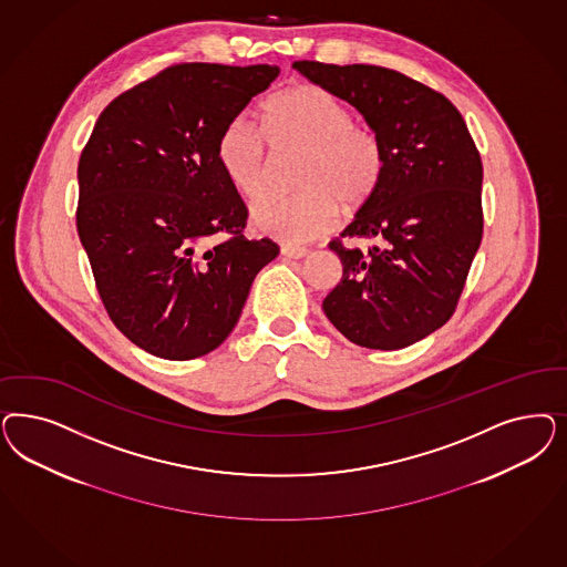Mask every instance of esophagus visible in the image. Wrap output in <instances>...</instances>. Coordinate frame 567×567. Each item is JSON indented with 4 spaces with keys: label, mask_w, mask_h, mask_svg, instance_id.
<instances>
[{
    "label": "esophagus",
    "mask_w": 567,
    "mask_h": 567,
    "mask_svg": "<svg viewBox=\"0 0 567 567\" xmlns=\"http://www.w3.org/2000/svg\"><path fill=\"white\" fill-rule=\"evenodd\" d=\"M307 255H309V250H307V248L281 246V256H286V258H293V260H298V258H305Z\"/></svg>",
    "instance_id": "esophagus-1"
}]
</instances>
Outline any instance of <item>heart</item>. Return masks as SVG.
Segmentation results:
<instances>
[{
  "label": "heart",
  "instance_id": "1",
  "mask_svg": "<svg viewBox=\"0 0 567 567\" xmlns=\"http://www.w3.org/2000/svg\"><path fill=\"white\" fill-rule=\"evenodd\" d=\"M302 150L293 194L267 196L250 208L256 229L298 246L329 234L342 210L363 206L384 179L378 133L354 123L344 102L312 83H296L265 100L258 125L238 114L220 128L217 165L229 185L255 200L269 183L271 154Z\"/></svg>",
  "mask_w": 567,
  "mask_h": 567
}]
</instances>
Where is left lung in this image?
Masks as SVG:
<instances>
[{"instance_id": "left-lung-1", "label": "left lung", "mask_w": 567, "mask_h": 567, "mask_svg": "<svg viewBox=\"0 0 567 567\" xmlns=\"http://www.w3.org/2000/svg\"><path fill=\"white\" fill-rule=\"evenodd\" d=\"M292 66L359 110L385 152L378 192L340 234L350 246L329 244L342 281L323 311L359 347H411L451 319L480 248V152L461 112L420 81L371 64Z\"/></svg>"}]
</instances>
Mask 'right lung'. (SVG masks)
Masks as SVG:
<instances>
[{"mask_svg":"<svg viewBox=\"0 0 567 567\" xmlns=\"http://www.w3.org/2000/svg\"><path fill=\"white\" fill-rule=\"evenodd\" d=\"M279 66L177 64L121 93L79 161L76 231L100 298L135 347L187 361L220 347L279 255L217 165L220 128ZM228 238L225 239L224 236Z\"/></svg>","mask_w":567,"mask_h":567,"instance_id":"1","label":"right lung"}]
</instances>
